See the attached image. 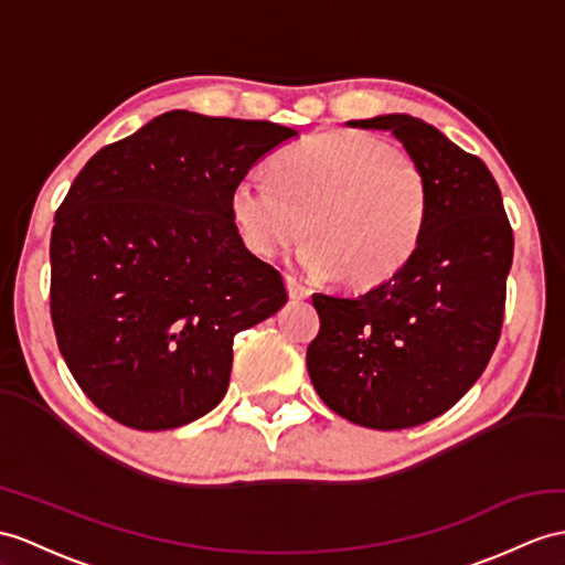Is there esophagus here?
Listing matches in <instances>:
<instances>
[{
    "label": "esophagus",
    "instance_id": "esophagus-1",
    "mask_svg": "<svg viewBox=\"0 0 565 565\" xmlns=\"http://www.w3.org/2000/svg\"><path fill=\"white\" fill-rule=\"evenodd\" d=\"M285 282H287V292H290L292 299H307L311 295L309 287L301 285L297 278H292V275H287Z\"/></svg>",
    "mask_w": 565,
    "mask_h": 565
}]
</instances>
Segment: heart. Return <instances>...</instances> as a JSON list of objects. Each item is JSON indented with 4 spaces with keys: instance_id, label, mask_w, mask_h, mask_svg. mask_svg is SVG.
<instances>
[{
    "instance_id": "b5f03b06",
    "label": "heart",
    "mask_w": 565,
    "mask_h": 565,
    "mask_svg": "<svg viewBox=\"0 0 565 565\" xmlns=\"http://www.w3.org/2000/svg\"><path fill=\"white\" fill-rule=\"evenodd\" d=\"M270 170L273 179L244 177L230 194L232 220L256 256L270 258L309 230L299 266L369 290L417 254L429 223V179L391 141L352 129L316 134L280 150Z\"/></svg>"
}]
</instances>
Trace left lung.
I'll list each match as a JSON object with an SVG mask.
<instances>
[{
  "instance_id": "8db88e82",
  "label": "left lung",
  "mask_w": 565,
  "mask_h": 565,
  "mask_svg": "<svg viewBox=\"0 0 565 565\" xmlns=\"http://www.w3.org/2000/svg\"><path fill=\"white\" fill-rule=\"evenodd\" d=\"M348 124L391 131L417 158L431 189L429 223L391 280L362 295L311 297L321 328L307 369L335 415L409 429L456 405L497 350L513 230L487 164L431 124L409 115Z\"/></svg>"
}]
</instances>
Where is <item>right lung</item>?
Instances as JSON below:
<instances>
[{
  "label": "right lung",
  "mask_w": 565,
  "mask_h": 565,
  "mask_svg": "<svg viewBox=\"0 0 565 565\" xmlns=\"http://www.w3.org/2000/svg\"><path fill=\"white\" fill-rule=\"evenodd\" d=\"M297 131L172 109L109 143L54 215L50 313L72 376L139 431L203 417L230 386L232 342L285 301L230 213L252 164Z\"/></svg>",
  "instance_id": "1"
}]
</instances>
